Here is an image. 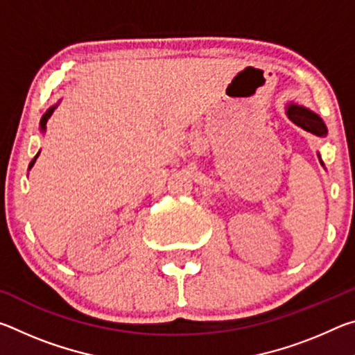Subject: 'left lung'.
I'll return each mask as SVG.
<instances>
[{
    "label": "left lung",
    "instance_id": "8db88e82",
    "mask_svg": "<svg viewBox=\"0 0 355 355\" xmlns=\"http://www.w3.org/2000/svg\"><path fill=\"white\" fill-rule=\"evenodd\" d=\"M286 116L297 125V127L304 128L305 131H310L316 136H326L327 135V127L326 123L322 122V119L310 111L309 107H304L296 103H290L286 107Z\"/></svg>",
    "mask_w": 355,
    "mask_h": 355
}]
</instances>
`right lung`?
<instances>
[{
	"label": "right lung",
	"instance_id": "1",
	"mask_svg": "<svg viewBox=\"0 0 355 355\" xmlns=\"http://www.w3.org/2000/svg\"><path fill=\"white\" fill-rule=\"evenodd\" d=\"M56 110V106H51L50 110H48L45 114H44V117H42V120H40V131H45V128H46V122H48V119L51 117V114H53V111ZM37 156H39V153L35 155V158L31 161V164H29V169H31L33 167V164H34V161L37 159Z\"/></svg>",
	"mask_w": 355,
	"mask_h": 355
}]
</instances>
